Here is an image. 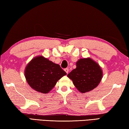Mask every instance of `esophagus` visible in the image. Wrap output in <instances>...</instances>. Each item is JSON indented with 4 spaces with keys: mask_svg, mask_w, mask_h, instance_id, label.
Returning a JSON list of instances; mask_svg holds the SVG:
<instances>
[{
    "mask_svg": "<svg viewBox=\"0 0 129 129\" xmlns=\"http://www.w3.org/2000/svg\"><path fill=\"white\" fill-rule=\"evenodd\" d=\"M64 71H65V72H66L67 74H68V73H69V69L68 68L65 69H64Z\"/></svg>",
    "mask_w": 129,
    "mask_h": 129,
    "instance_id": "obj_1",
    "label": "esophagus"
}]
</instances>
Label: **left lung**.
I'll use <instances>...</instances> for the list:
<instances>
[{"instance_id":"1","label":"left lung","mask_w":129,"mask_h":129,"mask_svg":"<svg viewBox=\"0 0 129 129\" xmlns=\"http://www.w3.org/2000/svg\"><path fill=\"white\" fill-rule=\"evenodd\" d=\"M77 67L67 77L73 81L75 87L82 93L94 89L100 84L103 73L98 63L90 58L80 59Z\"/></svg>"}]
</instances>
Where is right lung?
Returning <instances> with one entry per match:
<instances>
[{
    "label": "right lung",
    "mask_w": 129,
    "mask_h": 129,
    "mask_svg": "<svg viewBox=\"0 0 129 129\" xmlns=\"http://www.w3.org/2000/svg\"><path fill=\"white\" fill-rule=\"evenodd\" d=\"M66 74L59 65L43 56L33 58L24 71L25 78L30 87L43 94L50 91L57 81Z\"/></svg>",
    "instance_id": "add662e5"
}]
</instances>
